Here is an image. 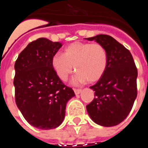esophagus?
I'll use <instances>...</instances> for the list:
<instances>
[{
	"label": "esophagus",
	"instance_id": "34e87169",
	"mask_svg": "<svg viewBox=\"0 0 148 148\" xmlns=\"http://www.w3.org/2000/svg\"><path fill=\"white\" fill-rule=\"evenodd\" d=\"M74 92H75L76 95H78V94H79L82 92V89H74Z\"/></svg>",
	"mask_w": 148,
	"mask_h": 148
}]
</instances>
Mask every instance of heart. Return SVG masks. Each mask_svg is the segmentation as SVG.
I'll use <instances>...</instances> for the list:
<instances>
[{
	"label": "heart",
	"instance_id": "heart-1",
	"mask_svg": "<svg viewBox=\"0 0 148 148\" xmlns=\"http://www.w3.org/2000/svg\"><path fill=\"white\" fill-rule=\"evenodd\" d=\"M108 64L107 49L98 43L76 41L65 47L64 54L56 53L52 57V66L61 80H67L75 70L78 73L74 79L75 84L99 81L105 73Z\"/></svg>",
	"mask_w": 148,
	"mask_h": 148
}]
</instances>
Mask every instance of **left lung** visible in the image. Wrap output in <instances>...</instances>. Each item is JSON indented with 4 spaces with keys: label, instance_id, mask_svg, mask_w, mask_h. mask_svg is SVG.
I'll list each match as a JSON object with an SVG mask.
<instances>
[{
    "label": "left lung",
    "instance_id": "1",
    "mask_svg": "<svg viewBox=\"0 0 148 148\" xmlns=\"http://www.w3.org/2000/svg\"><path fill=\"white\" fill-rule=\"evenodd\" d=\"M87 39L104 46L108 55L105 73L90 87L95 98L87 105V110L98 125L116 126L127 118L137 96L136 66L130 51L110 35Z\"/></svg>",
    "mask_w": 148,
    "mask_h": 148
}]
</instances>
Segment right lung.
I'll return each mask as SVG.
<instances>
[{
  "mask_svg": "<svg viewBox=\"0 0 148 148\" xmlns=\"http://www.w3.org/2000/svg\"><path fill=\"white\" fill-rule=\"evenodd\" d=\"M61 46L45 38H38L27 45L15 64V102L29 124L42 130L61 125L68 100L75 95L52 66V57Z\"/></svg>",
  "mask_w": 148,
  "mask_h": 148,
  "instance_id": "add662e5",
  "label": "right lung"
}]
</instances>
